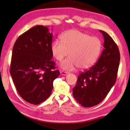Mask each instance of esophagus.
I'll return each instance as SVG.
<instances>
[{"label": "esophagus", "mask_w": 130, "mask_h": 130, "mask_svg": "<svg viewBox=\"0 0 130 130\" xmlns=\"http://www.w3.org/2000/svg\"><path fill=\"white\" fill-rule=\"evenodd\" d=\"M60 73H61V75H67L68 74V72H66V71H60Z\"/></svg>", "instance_id": "1"}]
</instances>
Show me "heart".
Returning a JSON list of instances; mask_svg holds the SVG:
<instances>
[{
  "label": "heart",
  "mask_w": 130,
  "mask_h": 130,
  "mask_svg": "<svg viewBox=\"0 0 130 130\" xmlns=\"http://www.w3.org/2000/svg\"><path fill=\"white\" fill-rule=\"evenodd\" d=\"M61 42L55 40L51 50L53 56L61 61L68 55L69 57L60 63L63 69L73 70L89 69L94 64L100 54L102 43L96 37H91L78 30H70L61 36Z\"/></svg>",
  "instance_id": "obj_1"
}]
</instances>
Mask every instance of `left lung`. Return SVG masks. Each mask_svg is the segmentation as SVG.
Instances as JSON below:
<instances>
[{
	"label": "left lung",
	"mask_w": 130,
	"mask_h": 130,
	"mask_svg": "<svg viewBox=\"0 0 130 130\" xmlns=\"http://www.w3.org/2000/svg\"><path fill=\"white\" fill-rule=\"evenodd\" d=\"M104 37L103 50L97 62L82 72L73 89L75 100L84 107H91L103 101L116 81L120 61V51L112 38L99 30Z\"/></svg>",
	"instance_id": "obj_1"
}]
</instances>
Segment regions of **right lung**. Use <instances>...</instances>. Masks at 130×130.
Masks as SVG:
<instances>
[{
	"label": "right lung",
	"instance_id": "obj_1",
	"mask_svg": "<svg viewBox=\"0 0 130 130\" xmlns=\"http://www.w3.org/2000/svg\"><path fill=\"white\" fill-rule=\"evenodd\" d=\"M52 41L47 27L38 25L21 35L13 46L10 75L19 94L31 104L48 98L60 74L51 60Z\"/></svg>",
	"mask_w": 130,
	"mask_h": 130
}]
</instances>
